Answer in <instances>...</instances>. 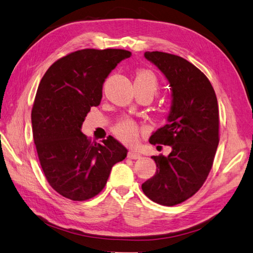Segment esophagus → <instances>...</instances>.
<instances>
[{"instance_id":"obj_1","label":"esophagus","mask_w":253,"mask_h":253,"mask_svg":"<svg viewBox=\"0 0 253 253\" xmlns=\"http://www.w3.org/2000/svg\"><path fill=\"white\" fill-rule=\"evenodd\" d=\"M128 157L131 158V160H138V158L141 157V154L138 153V152H136V151H129Z\"/></svg>"}]
</instances>
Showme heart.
I'll return each instance as SVG.
<instances>
[{"label":"heart","mask_w":253,"mask_h":253,"mask_svg":"<svg viewBox=\"0 0 253 253\" xmlns=\"http://www.w3.org/2000/svg\"><path fill=\"white\" fill-rule=\"evenodd\" d=\"M134 86L148 88L153 93L158 90V81L156 75L149 70H140L134 79ZM115 137L125 144H133L140 136V128L132 120H123L113 127Z\"/></svg>","instance_id":"obj_1"}]
</instances>
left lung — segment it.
I'll return each instance as SVG.
<instances>
[{"label": "left lung", "instance_id": "1", "mask_svg": "<svg viewBox=\"0 0 253 253\" xmlns=\"http://www.w3.org/2000/svg\"><path fill=\"white\" fill-rule=\"evenodd\" d=\"M144 57L166 76L172 101L168 123L149 140L169 145L171 152L152 156L156 172L142 191L154 203L174 206L201 189L212 167L219 144L218 100L207 76L184 58L163 51H145Z\"/></svg>", "mask_w": 253, "mask_h": 253}]
</instances>
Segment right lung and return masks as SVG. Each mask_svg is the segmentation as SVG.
<instances>
[{
    "mask_svg": "<svg viewBox=\"0 0 253 253\" xmlns=\"http://www.w3.org/2000/svg\"><path fill=\"white\" fill-rule=\"evenodd\" d=\"M124 49H81L54 62L40 82L32 112V132L41 167L49 185L74 202L103 190L113 165L127 150L109 136L91 142L81 127L102 98L105 79L122 60Z\"/></svg>",
    "mask_w": 253,
    "mask_h": 253,
    "instance_id": "add662e5",
    "label": "right lung"
}]
</instances>
